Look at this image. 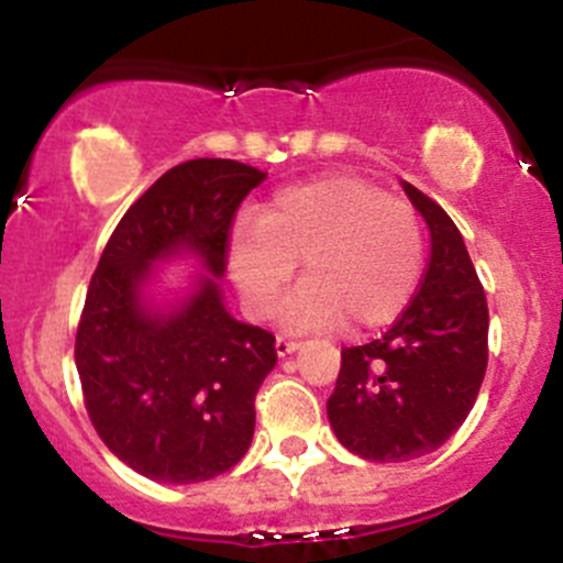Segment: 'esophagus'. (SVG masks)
Wrapping results in <instances>:
<instances>
[{
  "instance_id": "34e87169",
  "label": "esophagus",
  "mask_w": 563,
  "mask_h": 563,
  "mask_svg": "<svg viewBox=\"0 0 563 563\" xmlns=\"http://www.w3.org/2000/svg\"><path fill=\"white\" fill-rule=\"evenodd\" d=\"M300 347V342L298 339H289V336H276V353L282 355H289V353H295V350Z\"/></svg>"
}]
</instances>
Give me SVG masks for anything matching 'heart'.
<instances>
[{
  "instance_id": "1",
  "label": "heart",
  "mask_w": 563,
  "mask_h": 563,
  "mask_svg": "<svg viewBox=\"0 0 563 563\" xmlns=\"http://www.w3.org/2000/svg\"><path fill=\"white\" fill-rule=\"evenodd\" d=\"M303 260L306 284L289 298L292 328L388 325L405 311L424 268V232L405 199L355 175L282 188L232 235L230 263L254 317H274Z\"/></svg>"
}]
</instances>
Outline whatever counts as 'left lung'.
Returning a JSON list of instances; mask_svg holds the SVG:
<instances>
[{
    "label": "left lung",
    "mask_w": 563,
    "mask_h": 563,
    "mask_svg": "<svg viewBox=\"0 0 563 563\" xmlns=\"http://www.w3.org/2000/svg\"><path fill=\"white\" fill-rule=\"evenodd\" d=\"M424 216L432 254L419 289L375 342L342 350L328 421L372 463L424 457L468 419L487 372V298L446 210L402 183Z\"/></svg>",
    "instance_id": "left-lung-1"
}]
</instances>
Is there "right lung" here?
<instances>
[{"instance_id": "add662e5", "label": "right lung", "mask_w": 563, "mask_h": 563, "mask_svg": "<svg viewBox=\"0 0 563 563\" xmlns=\"http://www.w3.org/2000/svg\"><path fill=\"white\" fill-rule=\"evenodd\" d=\"M265 172L230 158L172 166L111 232L76 331L85 408L100 441L155 482L227 473L252 446L254 399L276 366V336L230 317L216 279L169 314L139 303L150 263L194 249L224 276L238 208Z\"/></svg>"}]
</instances>
